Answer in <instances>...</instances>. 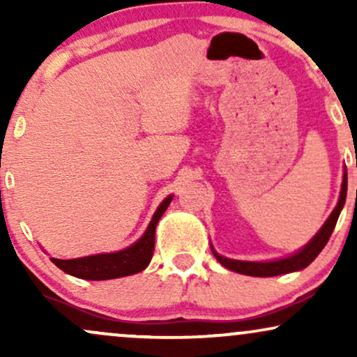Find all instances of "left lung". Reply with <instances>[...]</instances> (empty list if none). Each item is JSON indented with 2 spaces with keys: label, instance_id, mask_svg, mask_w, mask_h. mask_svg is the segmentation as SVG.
<instances>
[{
  "label": "left lung",
  "instance_id": "1",
  "mask_svg": "<svg viewBox=\"0 0 357 357\" xmlns=\"http://www.w3.org/2000/svg\"><path fill=\"white\" fill-rule=\"evenodd\" d=\"M346 195H347V176L344 174L342 179V188H341V196H339L337 206L334 208V211L331 213V216L327 218L326 223L322 225L321 230L317 231V235L314 236L304 248H301L294 255L287 258H278V260L272 261H243V260H231V258L221 257L213 250V255L216 260L220 261L223 267L228 270H233L236 273H243V275H252V277H275L282 275V273H290L297 272V270L305 268L307 265H310L315 260V257L322 252V248L326 247V243L329 241L331 235H333L335 223H337L339 215L346 203Z\"/></svg>",
  "mask_w": 357,
  "mask_h": 357
}]
</instances>
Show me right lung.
I'll list each match as a JSON object with an SVG mask.
<instances>
[{
	"label": "right lung",
	"mask_w": 357,
	"mask_h": 357,
	"mask_svg": "<svg viewBox=\"0 0 357 357\" xmlns=\"http://www.w3.org/2000/svg\"><path fill=\"white\" fill-rule=\"evenodd\" d=\"M171 199L173 196H167L165 202L159 204L144 235L126 250L116 253H99V255L73 258V260L52 258V261L68 275L85 278V280H110V278L127 277L142 272L153 258L155 225L161 220L166 208L169 206Z\"/></svg>",
	"instance_id": "1"
}]
</instances>
